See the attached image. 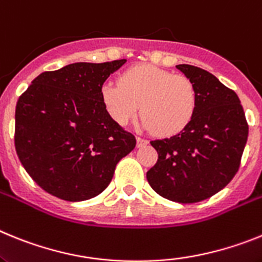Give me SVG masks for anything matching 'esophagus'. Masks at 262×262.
Instances as JSON below:
<instances>
[{"label":"esophagus","mask_w":262,"mask_h":262,"mask_svg":"<svg viewBox=\"0 0 262 262\" xmlns=\"http://www.w3.org/2000/svg\"><path fill=\"white\" fill-rule=\"evenodd\" d=\"M145 145H147V140H145V138L137 137V146L141 147V146H145Z\"/></svg>","instance_id":"1"}]
</instances>
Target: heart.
I'll list each match as a JSON object with an SVG mask.
<instances>
[{
  "label": "heart",
  "instance_id": "b5f03b06",
  "mask_svg": "<svg viewBox=\"0 0 262 262\" xmlns=\"http://www.w3.org/2000/svg\"><path fill=\"white\" fill-rule=\"evenodd\" d=\"M101 97L111 117L120 125L129 124L141 105V125L159 136L183 130L196 109V91L190 79L156 66L130 68L121 75L120 83L106 81Z\"/></svg>",
  "mask_w": 262,
  "mask_h": 262
}]
</instances>
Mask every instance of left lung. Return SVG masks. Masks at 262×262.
I'll list each match as a JSON object with an SVG mask.
<instances>
[{"label": "left lung", "instance_id": "left-lung-1", "mask_svg": "<svg viewBox=\"0 0 262 262\" xmlns=\"http://www.w3.org/2000/svg\"><path fill=\"white\" fill-rule=\"evenodd\" d=\"M196 91L190 124L170 138L150 141L158 161L146 172L157 194L196 203L226 187L240 167L248 122L240 99L206 70L178 64Z\"/></svg>", "mask_w": 262, "mask_h": 262}]
</instances>
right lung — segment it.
<instances>
[{
    "mask_svg": "<svg viewBox=\"0 0 262 262\" xmlns=\"http://www.w3.org/2000/svg\"><path fill=\"white\" fill-rule=\"evenodd\" d=\"M126 59L42 72L15 106L14 144L40 188L68 202L101 194L136 137L109 116L101 88Z\"/></svg>",
    "mask_w": 262,
    "mask_h": 262,
    "instance_id": "obj_1",
    "label": "right lung"
}]
</instances>
